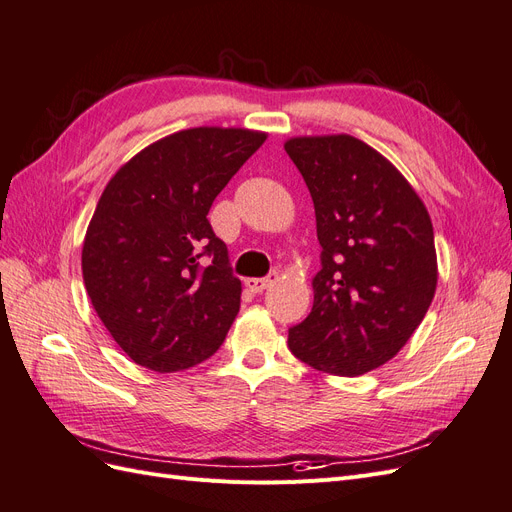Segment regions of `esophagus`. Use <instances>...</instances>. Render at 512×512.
<instances>
[{
    "mask_svg": "<svg viewBox=\"0 0 512 512\" xmlns=\"http://www.w3.org/2000/svg\"><path fill=\"white\" fill-rule=\"evenodd\" d=\"M275 280H277V273H271L269 277H247L245 286H247V290H250V292L258 294L262 290H267Z\"/></svg>",
    "mask_w": 512,
    "mask_h": 512,
    "instance_id": "34e87169",
    "label": "esophagus"
}]
</instances>
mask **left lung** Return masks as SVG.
<instances>
[{"instance_id":"obj_1","label":"left lung","mask_w":512,"mask_h":512,"mask_svg":"<svg viewBox=\"0 0 512 512\" xmlns=\"http://www.w3.org/2000/svg\"><path fill=\"white\" fill-rule=\"evenodd\" d=\"M322 247L314 307L288 329L299 361L361 376L391 361L423 322L438 284L431 218L408 179L350 134L294 136Z\"/></svg>"}]
</instances>
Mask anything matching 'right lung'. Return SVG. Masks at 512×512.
Returning a JSON list of instances; mask_svg holds the SVG:
<instances>
[{
  "instance_id": "right-lung-1",
  "label": "right lung",
  "mask_w": 512,
  "mask_h": 512,
  "mask_svg": "<svg viewBox=\"0 0 512 512\" xmlns=\"http://www.w3.org/2000/svg\"><path fill=\"white\" fill-rule=\"evenodd\" d=\"M265 141L245 128L181 130L138 151L106 183L83 241V280L136 365L170 374L222 346L241 282L207 213ZM203 255L212 258L207 268Z\"/></svg>"
}]
</instances>
